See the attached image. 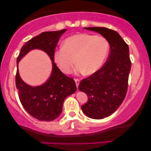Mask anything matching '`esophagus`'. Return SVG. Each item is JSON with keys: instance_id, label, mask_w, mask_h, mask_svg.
I'll return each instance as SVG.
<instances>
[{"instance_id": "esophagus-1", "label": "esophagus", "mask_w": 151, "mask_h": 151, "mask_svg": "<svg viewBox=\"0 0 151 151\" xmlns=\"http://www.w3.org/2000/svg\"><path fill=\"white\" fill-rule=\"evenodd\" d=\"M79 82H80V80H79V79H75V83H76V86H77V88H78V86H79Z\"/></svg>"}]
</instances>
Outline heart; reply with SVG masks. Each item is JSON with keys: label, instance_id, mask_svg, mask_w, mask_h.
<instances>
[{"label": "heart", "instance_id": "heart-1", "mask_svg": "<svg viewBox=\"0 0 151 151\" xmlns=\"http://www.w3.org/2000/svg\"><path fill=\"white\" fill-rule=\"evenodd\" d=\"M109 50V43L103 36L77 34L66 38L63 46L55 50L53 58L64 73L72 72L76 60L77 73L92 74L103 65Z\"/></svg>", "mask_w": 151, "mask_h": 151}]
</instances>
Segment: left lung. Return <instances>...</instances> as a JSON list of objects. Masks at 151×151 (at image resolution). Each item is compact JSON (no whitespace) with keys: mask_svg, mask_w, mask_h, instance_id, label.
I'll list each match as a JSON object with an SVG mask.
<instances>
[{"mask_svg":"<svg viewBox=\"0 0 151 151\" xmlns=\"http://www.w3.org/2000/svg\"><path fill=\"white\" fill-rule=\"evenodd\" d=\"M101 34L108 40L110 54L97 72L82 79L79 89L88 101L81 110L88 117L102 119L115 112L125 99L131 62L129 48L116 31L103 27H84Z\"/></svg>","mask_w":151,"mask_h":151,"instance_id":"obj_1","label":"left lung"}]
</instances>
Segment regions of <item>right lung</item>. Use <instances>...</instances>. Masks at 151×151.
Segmentation results:
<instances>
[{"label":"right lung","mask_w":151,"mask_h":151,"mask_svg":"<svg viewBox=\"0 0 151 151\" xmlns=\"http://www.w3.org/2000/svg\"><path fill=\"white\" fill-rule=\"evenodd\" d=\"M66 29L42 32L32 37L22 47L17 58L15 84L22 106L32 117L40 121H50L56 119L62 111L66 98L77 90L75 81L64 74L54 62L53 53L59 39ZM41 49L49 55L53 70L49 79L40 86L31 87L22 80L18 72V62L30 50Z\"/></svg>","instance_id":"right-lung-1"}]
</instances>
